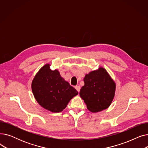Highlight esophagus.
<instances>
[{
  "mask_svg": "<svg viewBox=\"0 0 148 148\" xmlns=\"http://www.w3.org/2000/svg\"><path fill=\"white\" fill-rule=\"evenodd\" d=\"M75 89L77 90V92H78L79 93V92H80V86H75Z\"/></svg>",
  "mask_w": 148,
  "mask_h": 148,
  "instance_id": "esophagus-1",
  "label": "esophagus"
}]
</instances>
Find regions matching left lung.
Here are the masks:
<instances>
[{"mask_svg": "<svg viewBox=\"0 0 148 148\" xmlns=\"http://www.w3.org/2000/svg\"><path fill=\"white\" fill-rule=\"evenodd\" d=\"M80 95L92 112L106 109L114 97L116 84L106 70L99 68L85 75Z\"/></svg>", "mask_w": 148, "mask_h": 148, "instance_id": "left-lung-1", "label": "left lung"}]
</instances>
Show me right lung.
Instances as JSON below:
<instances>
[{
  "label": "right lung",
  "instance_id": "obj_1",
  "mask_svg": "<svg viewBox=\"0 0 148 148\" xmlns=\"http://www.w3.org/2000/svg\"><path fill=\"white\" fill-rule=\"evenodd\" d=\"M32 90L39 104L56 113L63 110L71 99L78 94L58 70L52 71L49 64L45 65L36 74L32 81Z\"/></svg>",
  "mask_w": 148,
  "mask_h": 148
}]
</instances>
